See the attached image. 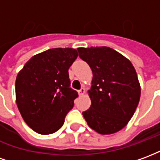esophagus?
Instances as JSON below:
<instances>
[{
    "label": "esophagus",
    "instance_id": "obj_1",
    "mask_svg": "<svg viewBox=\"0 0 160 160\" xmlns=\"http://www.w3.org/2000/svg\"><path fill=\"white\" fill-rule=\"evenodd\" d=\"M85 92H86V90H85V88H81V89H80V90L78 91V93H79V95L80 96H81V95H84L85 94Z\"/></svg>",
    "mask_w": 160,
    "mask_h": 160
}]
</instances>
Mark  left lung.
Masks as SVG:
<instances>
[{
  "instance_id": "obj_1",
  "label": "left lung",
  "mask_w": 160,
  "mask_h": 160,
  "mask_svg": "<svg viewBox=\"0 0 160 160\" xmlns=\"http://www.w3.org/2000/svg\"><path fill=\"white\" fill-rule=\"evenodd\" d=\"M77 50L93 75L88 91L92 104L82 112L84 118L99 134L118 132L129 122L140 101L141 86L134 66L120 53L106 46Z\"/></svg>"
}]
</instances>
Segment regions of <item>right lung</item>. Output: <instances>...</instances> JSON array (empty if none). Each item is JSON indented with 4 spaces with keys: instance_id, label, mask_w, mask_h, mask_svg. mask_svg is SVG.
Masks as SVG:
<instances>
[{
    "instance_id": "1",
    "label": "right lung",
    "mask_w": 160,
    "mask_h": 160,
    "mask_svg": "<svg viewBox=\"0 0 160 160\" xmlns=\"http://www.w3.org/2000/svg\"><path fill=\"white\" fill-rule=\"evenodd\" d=\"M78 56L72 48L49 49L32 56L18 73L16 103L23 119L40 134L64 123L78 92L70 87L68 68Z\"/></svg>"
}]
</instances>
